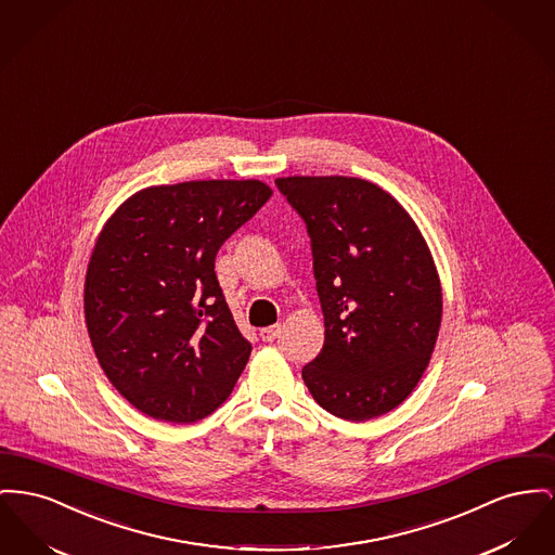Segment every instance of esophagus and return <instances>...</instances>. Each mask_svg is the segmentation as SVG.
Returning <instances> with one entry per match:
<instances>
[{
	"instance_id": "esophagus-1",
	"label": "esophagus",
	"mask_w": 555,
	"mask_h": 555,
	"mask_svg": "<svg viewBox=\"0 0 555 555\" xmlns=\"http://www.w3.org/2000/svg\"><path fill=\"white\" fill-rule=\"evenodd\" d=\"M279 335H281V326L279 325L260 328L261 341H274Z\"/></svg>"
}]
</instances>
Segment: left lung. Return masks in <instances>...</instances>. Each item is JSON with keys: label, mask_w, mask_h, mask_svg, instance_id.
<instances>
[{"label": "left lung", "mask_w": 555, "mask_h": 555, "mask_svg": "<svg viewBox=\"0 0 555 555\" xmlns=\"http://www.w3.org/2000/svg\"><path fill=\"white\" fill-rule=\"evenodd\" d=\"M276 186L312 238L325 344L301 369L335 417L366 422L415 390L442 323V285L424 234L382 186L352 176H289Z\"/></svg>", "instance_id": "obj_1"}]
</instances>
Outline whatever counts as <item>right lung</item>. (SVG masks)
<instances>
[{
    "instance_id": "1",
    "label": "right lung",
    "mask_w": 555,
    "mask_h": 555,
    "mask_svg": "<svg viewBox=\"0 0 555 555\" xmlns=\"http://www.w3.org/2000/svg\"><path fill=\"white\" fill-rule=\"evenodd\" d=\"M270 196L261 180L159 184L104 222L86 272V325L104 375L140 413L193 424L229 398L251 344L214 263Z\"/></svg>"
}]
</instances>
